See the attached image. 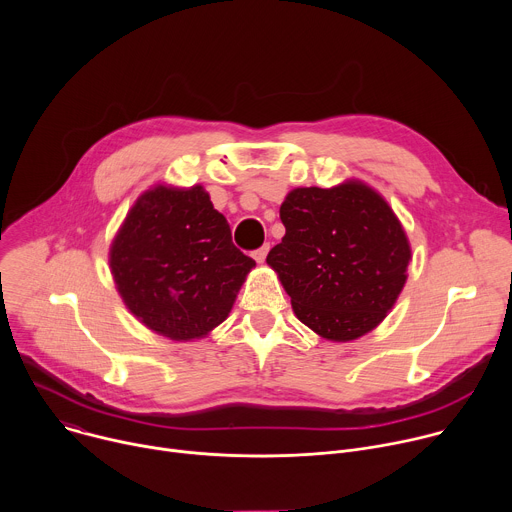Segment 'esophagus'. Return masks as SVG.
Instances as JSON below:
<instances>
[{"mask_svg": "<svg viewBox=\"0 0 512 512\" xmlns=\"http://www.w3.org/2000/svg\"><path fill=\"white\" fill-rule=\"evenodd\" d=\"M267 253H269V245H263L261 249H257V251L253 253V259H255L257 263H263L265 257H267Z\"/></svg>", "mask_w": 512, "mask_h": 512, "instance_id": "obj_1", "label": "esophagus"}]
</instances>
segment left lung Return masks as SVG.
Here are the masks:
<instances>
[{
	"mask_svg": "<svg viewBox=\"0 0 512 512\" xmlns=\"http://www.w3.org/2000/svg\"><path fill=\"white\" fill-rule=\"evenodd\" d=\"M285 235L267 255L302 324L330 342L375 330L407 281L411 245L367 182L294 188L279 208Z\"/></svg>",
	"mask_w": 512,
	"mask_h": 512,
	"instance_id": "8db88e82",
	"label": "left lung"
}]
</instances>
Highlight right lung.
Returning a JSON list of instances; mask_svg holds the SVG:
<instances>
[{
	"label": "right lung",
	"mask_w": 512,
	"mask_h": 512,
	"mask_svg": "<svg viewBox=\"0 0 512 512\" xmlns=\"http://www.w3.org/2000/svg\"><path fill=\"white\" fill-rule=\"evenodd\" d=\"M253 267L200 184L160 182L139 194L109 247L125 308L174 342L200 340L225 322Z\"/></svg>",
	"instance_id": "1"
}]
</instances>
